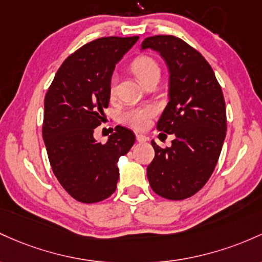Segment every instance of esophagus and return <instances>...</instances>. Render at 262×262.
<instances>
[{
    "label": "esophagus",
    "instance_id": "obj_1",
    "mask_svg": "<svg viewBox=\"0 0 262 262\" xmlns=\"http://www.w3.org/2000/svg\"><path fill=\"white\" fill-rule=\"evenodd\" d=\"M136 140L139 141V142H146V141H147V137L145 136V135L137 134V135H136Z\"/></svg>",
    "mask_w": 262,
    "mask_h": 262
}]
</instances>
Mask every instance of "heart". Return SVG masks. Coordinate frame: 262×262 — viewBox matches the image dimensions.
<instances>
[{
  "mask_svg": "<svg viewBox=\"0 0 262 262\" xmlns=\"http://www.w3.org/2000/svg\"><path fill=\"white\" fill-rule=\"evenodd\" d=\"M132 70L139 76V79L143 84L151 80L155 76H160L161 69L158 63L152 57L148 55H141L132 61ZM117 92V80L116 76H113L108 83V94L111 98L116 95ZM157 108L154 105H139V106L127 107L122 111L120 120L122 123L130 126L135 130H145L149 125L151 119L156 115Z\"/></svg>",
  "mask_w": 262,
  "mask_h": 262,
  "instance_id": "1",
  "label": "heart"
}]
</instances>
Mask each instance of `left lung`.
Here are the masks:
<instances>
[{"instance_id":"left-lung-1","label":"left lung","mask_w":262,"mask_h":262,"mask_svg":"<svg viewBox=\"0 0 262 262\" xmlns=\"http://www.w3.org/2000/svg\"><path fill=\"white\" fill-rule=\"evenodd\" d=\"M146 48L160 52L169 68V101L157 130L176 136L170 147L152 141L147 178L156 194L183 201L205 186L218 163L226 135L224 95L210 64L183 39L147 37Z\"/></svg>"}]
</instances>
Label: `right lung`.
I'll return each instance as SVG.
<instances>
[{"instance_id": "add662e5", "label": "right lung", "mask_w": 262, "mask_h": 262, "mask_svg": "<svg viewBox=\"0 0 262 262\" xmlns=\"http://www.w3.org/2000/svg\"><path fill=\"white\" fill-rule=\"evenodd\" d=\"M139 37H101L63 61L44 99L42 134L49 163L75 201L98 203L116 190V162L135 143L134 132L116 126L106 143L93 134L104 122L115 64Z\"/></svg>"}]
</instances>
